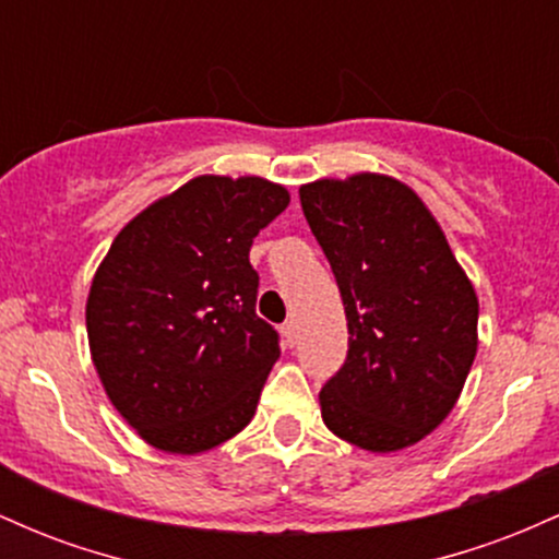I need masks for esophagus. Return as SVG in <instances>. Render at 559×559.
I'll use <instances>...</instances> for the list:
<instances>
[{
  "label": "esophagus",
  "mask_w": 559,
  "mask_h": 559,
  "mask_svg": "<svg viewBox=\"0 0 559 559\" xmlns=\"http://www.w3.org/2000/svg\"><path fill=\"white\" fill-rule=\"evenodd\" d=\"M281 336H284L286 346H294V344H297V336H299L297 323H294V320H286V323L281 325Z\"/></svg>",
  "instance_id": "34e87169"
}]
</instances>
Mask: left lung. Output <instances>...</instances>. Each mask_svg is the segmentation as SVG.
Wrapping results in <instances>:
<instances>
[{"label":"left lung","mask_w":559,"mask_h":559,"mask_svg":"<svg viewBox=\"0 0 559 559\" xmlns=\"http://www.w3.org/2000/svg\"><path fill=\"white\" fill-rule=\"evenodd\" d=\"M342 292L349 352L320 389L338 439L396 452L452 413L478 349L476 288L409 186L378 173L299 189Z\"/></svg>","instance_id":"obj_1"}]
</instances>
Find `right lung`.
I'll use <instances>...</instances> for the list:
<instances>
[{
	"label": "right lung",
	"mask_w": 559,
	"mask_h": 559,
	"mask_svg": "<svg viewBox=\"0 0 559 559\" xmlns=\"http://www.w3.org/2000/svg\"><path fill=\"white\" fill-rule=\"evenodd\" d=\"M286 207L265 178L199 176L115 236L88 292V349L146 444L207 452L254 418L281 346L254 312L249 249Z\"/></svg>",
	"instance_id": "obj_1"
}]
</instances>
